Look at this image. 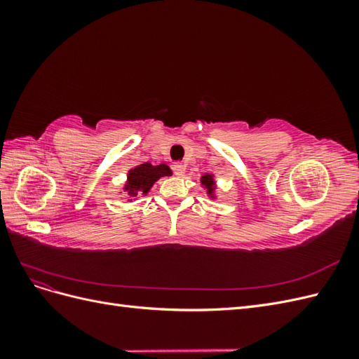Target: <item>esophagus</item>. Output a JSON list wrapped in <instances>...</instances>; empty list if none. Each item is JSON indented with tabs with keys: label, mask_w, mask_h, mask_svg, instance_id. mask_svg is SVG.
<instances>
[{
	"label": "esophagus",
	"mask_w": 359,
	"mask_h": 359,
	"mask_svg": "<svg viewBox=\"0 0 359 359\" xmlns=\"http://www.w3.org/2000/svg\"><path fill=\"white\" fill-rule=\"evenodd\" d=\"M173 172H175V175L178 177H184V173H186V166H184L182 163H175V165H173Z\"/></svg>",
	"instance_id": "obj_1"
}]
</instances>
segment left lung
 I'll list each match as a JSON object with an SVG mask.
<instances>
[{"instance_id": "8db88e82", "label": "left lung", "mask_w": 359, "mask_h": 359, "mask_svg": "<svg viewBox=\"0 0 359 359\" xmlns=\"http://www.w3.org/2000/svg\"><path fill=\"white\" fill-rule=\"evenodd\" d=\"M202 186L206 189V193H208L210 198H214V191H215V181L214 175H210V173H205V175L201 178Z\"/></svg>"}]
</instances>
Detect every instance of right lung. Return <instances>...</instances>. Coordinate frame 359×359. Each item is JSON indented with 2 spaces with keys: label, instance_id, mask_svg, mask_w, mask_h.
<instances>
[{
  "label": "right lung",
  "instance_id": "1",
  "mask_svg": "<svg viewBox=\"0 0 359 359\" xmlns=\"http://www.w3.org/2000/svg\"><path fill=\"white\" fill-rule=\"evenodd\" d=\"M170 175L172 170L168 165H165V163H161V165L157 166H153L151 163H142V165L128 170L124 191H127L130 198H136L140 193L147 194L149 189L154 186L156 181H158L161 177Z\"/></svg>",
  "mask_w": 359,
  "mask_h": 359
}]
</instances>
